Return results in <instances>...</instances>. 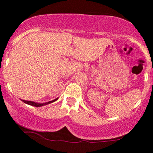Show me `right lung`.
<instances>
[{"label":"right lung","mask_w":153,"mask_h":153,"mask_svg":"<svg viewBox=\"0 0 153 153\" xmlns=\"http://www.w3.org/2000/svg\"><path fill=\"white\" fill-rule=\"evenodd\" d=\"M57 99H54V100H52V101H49V102H47V103H35L34 101H25V100H22L24 103H26V104H29V105H31V106H36V107H39V106H45V105H47L49 104V103H53L55 101H57Z\"/></svg>","instance_id":"add662e5"}]
</instances>
